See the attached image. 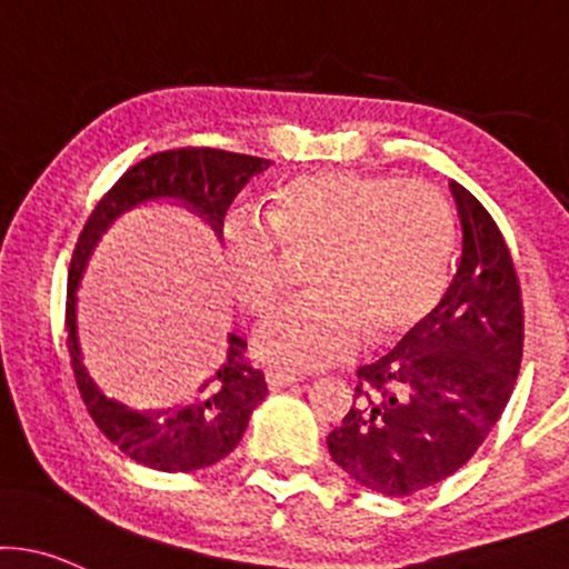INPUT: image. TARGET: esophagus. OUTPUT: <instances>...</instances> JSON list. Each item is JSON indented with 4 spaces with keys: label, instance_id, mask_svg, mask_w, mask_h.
<instances>
[{
    "label": "esophagus",
    "instance_id": "34e87169",
    "mask_svg": "<svg viewBox=\"0 0 569 569\" xmlns=\"http://www.w3.org/2000/svg\"><path fill=\"white\" fill-rule=\"evenodd\" d=\"M264 380L272 391H280V389H289V386H295L299 378L291 376V372L274 370V367H270V370H264Z\"/></svg>",
    "mask_w": 569,
    "mask_h": 569
}]
</instances>
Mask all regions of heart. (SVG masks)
<instances>
[{"instance_id": "b5f03b06", "label": "heart", "mask_w": 569, "mask_h": 569, "mask_svg": "<svg viewBox=\"0 0 569 569\" xmlns=\"http://www.w3.org/2000/svg\"><path fill=\"white\" fill-rule=\"evenodd\" d=\"M264 221L227 223V280L242 308L267 313L289 280L286 256L313 253V291L267 316L253 337L261 359L286 370L327 367L365 335L380 342L416 327L451 280L457 216L429 183L302 174L272 193Z\"/></svg>"}]
</instances>
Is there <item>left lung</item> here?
Listing matches in <instances>:
<instances>
[{
    "label": "left lung",
    "instance_id": "obj_1",
    "mask_svg": "<svg viewBox=\"0 0 569 569\" xmlns=\"http://www.w3.org/2000/svg\"><path fill=\"white\" fill-rule=\"evenodd\" d=\"M461 259L437 308L395 351L359 367L348 416L327 437L365 489L408 497L470 461L521 370L523 308L513 259L489 210L451 180Z\"/></svg>",
    "mask_w": 569,
    "mask_h": 569
}]
</instances>
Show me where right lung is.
Wrapping results in <instances>:
<instances>
[{"label": "right lung", "mask_w": 569, "mask_h": 569, "mask_svg": "<svg viewBox=\"0 0 569 569\" xmlns=\"http://www.w3.org/2000/svg\"><path fill=\"white\" fill-rule=\"evenodd\" d=\"M270 164L272 161L259 156L229 153L218 148H178L153 153L118 178V183L93 208L78 237L67 278V351L74 383L99 432L137 465L161 472H193L229 457L246 435L256 405L267 397V383L261 370L246 361V340L229 335L227 361L218 367L216 376L180 402L156 410H137L102 395L86 370L78 342L74 302L86 264L116 218L159 199H172L189 208L208 221L221 240L229 204L246 189L248 180L270 170Z\"/></svg>", "instance_id": "right-lung-1"}]
</instances>
